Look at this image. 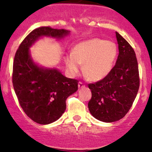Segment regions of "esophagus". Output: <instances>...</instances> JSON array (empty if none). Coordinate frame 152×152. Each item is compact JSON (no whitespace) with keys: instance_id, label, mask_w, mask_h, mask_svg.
<instances>
[{"instance_id":"34e87169","label":"esophagus","mask_w":152,"mask_h":152,"mask_svg":"<svg viewBox=\"0 0 152 152\" xmlns=\"http://www.w3.org/2000/svg\"><path fill=\"white\" fill-rule=\"evenodd\" d=\"M78 88H84V87H85V85L83 84V83H82V82H81V81L78 82Z\"/></svg>"}]
</instances>
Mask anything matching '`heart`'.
Wrapping results in <instances>:
<instances>
[{
    "instance_id": "heart-1",
    "label": "heart",
    "mask_w": 152,
    "mask_h": 152,
    "mask_svg": "<svg viewBox=\"0 0 152 152\" xmlns=\"http://www.w3.org/2000/svg\"><path fill=\"white\" fill-rule=\"evenodd\" d=\"M117 53V47L114 42L96 38L76 45L72 53L64 56V62L71 76L78 74L81 64H83V71L87 78L98 81L111 71Z\"/></svg>"
}]
</instances>
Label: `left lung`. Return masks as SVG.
<instances>
[{
    "label": "left lung",
    "instance_id": "left-lung-1",
    "mask_svg": "<svg viewBox=\"0 0 152 152\" xmlns=\"http://www.w3.org/2000/svg\"><path fill=\"white\" fill-rule=\"evenodd\" d=\"M118 44L117 61L105 78L89 83L91 99L88 106L96 119L114 122L124 117L132 107L139 88V74L135 52L116 32Z\"/></svg>",
    "mask_w": 152,
    "mask_h": 152
}]
</instances>
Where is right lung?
I'll return each instance as SVG.
<instances>
[{"label": "right lung", "instance_id": "1", "mask_svg": "<svg viewBox=\"0 0 152 152\" xmlns=\"http://www.w3.org/2000/svg\"><path fill=\"white\" fill-rule=\"evenodd\" d=\"M69 33L49 26L38 28L24 38L15 53L12 76L15 94L26 114L40 124H48L62 116L66 99L78 90V81L66 78L56 69L36 65L29 48L41 36L60 39Z\"/></svg>", "mask_w": 152, "mask_h": 152}]
</instances>
